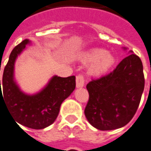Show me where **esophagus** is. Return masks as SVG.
Segmentation results:
<instances>
[{"mask_svg": "<svg viewBox=\"0 0 151 151\" xmlns=\"http://www.w3.org/2000/svg\"><path fill=\"white\" fill-rule=\"evenodd\" d=\"M76 86L77 88H82L85 86V79H84L83 75L79 74L76 78Z\"/></svg>", "mask_w": 151, "mask_h": 151, "instance_id": "1", "label": "esophagus"}]
</instances>
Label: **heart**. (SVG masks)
I'll use <instances>...</instances> for the list:
<instances>
[{
	"mask_svg": "<svg viewBox=\"0 0 151 151\" xmlns=\"http://www.w3.org/2000/svg\"><path fill=\"white\" fill-rule=\"evenodd\" d=\"M83 63L89 64V73L93 76H101L108 73L116 63L112 54L101 48L88 50L82 58Z\"/></svg>",
	"mask_w": 151,
	"mask_h": 151,
	"instance_id": "heart-1",
	"label": "heart"
}]
</instances>
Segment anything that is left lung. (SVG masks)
<instances>
[{
  "instance_id": "8db88e82",
  "label": "left lung",
  "mask_w": 151,
  "mask_h": 151,
  "mask_svg": "<svg viewBox=\"0 0 151 151\" xmlns=\"http://www.w3.org/2000/svg\"><path fill=\"white\" fill-rule=\"evenodd\" d=\"M144 85L142 61L134 54L127 55L112 72L87 84L86 119L101 131L125 126L136 112Z\"/></svg>"
}]
</instances>
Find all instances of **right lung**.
Masks as SVG:
<instances>
[{
	"label": "right lung",
	"instance_id": "right-lung-1",
	"mask_svg": "<svg viewBox=\"0 0 151 151\" xmlns=\"http://www.w3.org/2000/svg\"><path fill=\"white\" fill-rule=\"evenodd\" d=\"M29 43V40H24L10 54L3 73V95L0 80V101H5L16 122L32 129H43L55 122L63 101L74 90L75 76H54L44 88L34 95L22 92L14 80V64L17 56Z\"/></svg>",
	"mask_w": 151,
	"mask_h": 151
}]
</instances>
